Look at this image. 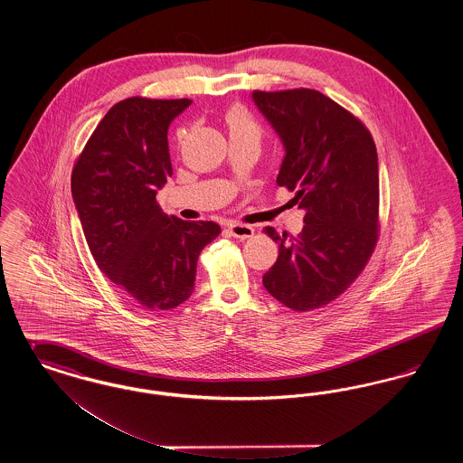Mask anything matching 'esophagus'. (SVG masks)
I'll return each mask as SVG.
<instances>
[{
  "mask_svg": "<svg viewBox=\"0 0 463 463\" xmlns=\"http://www.w3.org/2000/svg\"><path fill=\"white\" fill-rule=\"evenodd\" d=\"M229 234L238 238V240H248L253 236V227L251 225H246V223H240V222H232L229 227H227Z\"/></svg>",
  "mask_w": 463,
  "mask_h": 463,
  "instance_id": "34e87169",
  "label": "esophagus"
}]
</instances>
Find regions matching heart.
I'll list each match as a JSON object with an SVG mask.
<instances>
[{
  "label": "heart",
  "mask_w": 463,
  "mask_h": 463,
  "mask_svg": "<svg viewBox=\"0 0 463 463\" xmlns=\"http://www.w3.org/2000/svg\"><path fill=\"white\" fill-rule=\"evenodd\" d=\"M225 125L232 138H248L253 142H260L262 125L253 118V114L242 106H232L225 112Z\"/></svg>",
  "instance_id": "heart-1"
}]
</instances>
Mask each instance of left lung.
Returning <instances> with one entry per match:
<instances>
[{"mask_svg": "<svg viewBox=\"0 0 463 463\" xmlns=\"http://www.w3.org/2000/svg\"><path fill=\"white\" fill-rule=\"evenodd\" d=\"M285 146L278 185L306 212L297 238L279 244L265 289L288 308L325 307L353 285L378 240V157L372 133L317 90L251 93Z\"/></svg>", "mask_w": 463, "mask_h": 463, "instance_id": "1", "label": "left lung"}]
</instances>
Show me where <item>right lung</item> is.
<instances>
[{
  "mask_svg": "<svg viewBox=\"0 0 463 463\" xmlns=\"http://www.w3.org/2000/svg\"><path fill=\"white\" fill-rule=\"evenodd\" d=\"M191 102L130 97L114 104L71 175L95 264L146 310L175 308L191 297L199 253L221 234L219 223L168 217L156 201L174 174L168 127Z\"/></svg>",
  "mask_w": 463,
  "mask_h": 463,
  "instance_id": "obj_1",
  "label": "right lung"
}]
</instances>
